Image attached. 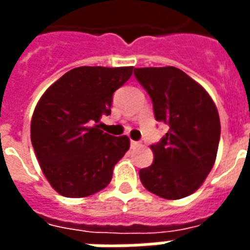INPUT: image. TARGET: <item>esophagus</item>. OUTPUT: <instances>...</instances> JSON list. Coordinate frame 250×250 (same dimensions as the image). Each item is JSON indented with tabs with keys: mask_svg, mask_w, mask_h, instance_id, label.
I'll use <instances>...</instances> for the list:
<instances>
[{
	"mask_svg": "<svg viewBox=\"0 0 250 250\" xmlns=\"http://www.w3.org/2000/svg\"><path fill=\"white\" fill-rule=\"evenodd\" d=\"M139 142H135V141H131V148H136V147H139Z\"/></svg>",
	"mask_w": 250,
	"mask_h": 250,
	"instance_id": "esophagus-1",
	"label": "esophagus"
}]
</instances>
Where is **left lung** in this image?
<instances>
[{
  "instance_id": "1",
  "label": "left lung",
  "mask_w": 250,
  "mask_h": 250,
  "mask_svg": "<svg viewBox=\"0 0 250 250\" xmlns=\"http://www.w3.org/2000/svg\"><path fill=\"white\" fill-rule=\"evenodd\" d=\"M134 75L151 98L155 119L168 125L161 142L151 145L154 162L139 171L142 184L162 198L188 197L214 165L221 135L217 107L175 66L135 68Z\"/></svg>"
}]
</instances>
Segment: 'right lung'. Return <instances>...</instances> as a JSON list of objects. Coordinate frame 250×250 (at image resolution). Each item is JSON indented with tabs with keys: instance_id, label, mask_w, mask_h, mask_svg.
Listing matches in <instances>:
<instances>
[{
	"instance_id": "obj_1",
	"label": "right lung",
	"mask_w": 250,
	"mask_h": 250,
	"mask_svg": "<svg viewBox=\"0 0 250 250\" xmlns=\"http://www.w3.org/2000/svg\"><path fill=\"white\" fill-rule=\"evenodd\" d=\"M132 66H79L46 89L36 105L30 139L42 173L57 193L83 198L109 184L112 170L130 148L125 135L100 130L111 114L112 95Z\"/></svg>"
}]
</instances>
